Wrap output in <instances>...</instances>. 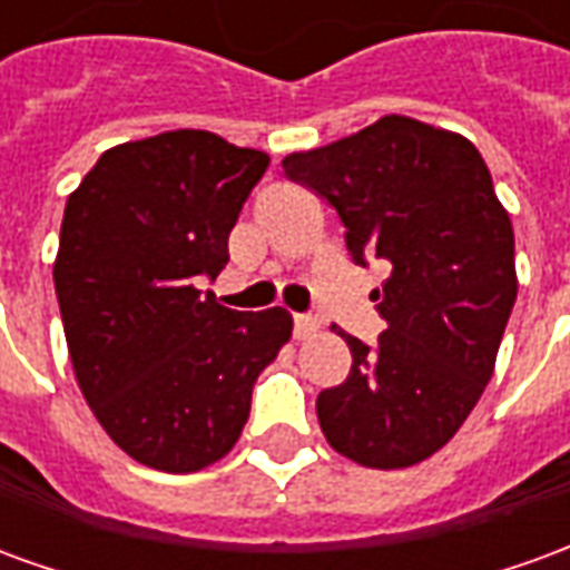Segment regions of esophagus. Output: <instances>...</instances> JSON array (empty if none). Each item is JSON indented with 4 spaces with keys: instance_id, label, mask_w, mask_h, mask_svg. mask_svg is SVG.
I'll use <instances>...</instances> for the list:
<instances>
[{
    "instance_id": "esophagus-1",
    "label": "esophagus",
    "mask_w": 570,
    "mask_h": 570,
    "mask_svg": "<svg viewBox=\"0 0 570 570\" xmlns=\"http://www.w3.org/2000/svg\"><path fill=\"white\" fill-rule=\"evenodd\" d=\"M318 331V318L309 316V313H301V316H294V337L297 341H304L309 334H316Z\"/></svg>"
}]
</instances>
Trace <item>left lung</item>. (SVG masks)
I'll return each instance as SVG.
<instances>
[{
  "label": "left lung",
  "mask_w": 570,
  "mask_h": 570,
  "mask_svg": "<svg viewBox=\"0 0 570 570\" xmlns=\"http://www.w3.org/2000/svg\"><path fill=\"white\" fill-rule=\"evenodd\" d=\"M282 168L337 212L356 264H390L371 292L386 322L377 343L331 328L353 368L318 393V426L362 466H414L451 442L494 374L519 292L510 214L466 137L407 116L292 153Z\"/></svg>",
  "instance_id": "obj_1"
}]
</instances>
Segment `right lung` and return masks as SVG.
Returning <instances> with one entry per match:
<instances>
[{
    "label": "right lung",
    "instance_id": "obj_1",
    "mask_svg": "<svg viewBox=\"0 0 570 570\" xmlns=\"http://www.w3.org/2000/svg\"><path fill=\"white\" fill-rule=\"evenodd\" d=\"M269 156L212 131L107 149L70 193L55 261L63 334L85 402L128 458L196 472L229 454L257 374L292 337L273 306L236 313L202 294Z\"/></svg>",
    "mask_w": 570,
    "mask_h": 570
}]
</instances>
